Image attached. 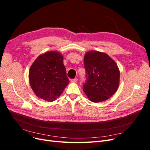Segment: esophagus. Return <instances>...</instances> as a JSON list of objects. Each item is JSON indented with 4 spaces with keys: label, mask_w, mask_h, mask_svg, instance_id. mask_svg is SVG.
<instances>
[{
    "label": "esophagus",
    "mask_w": 150,
    "mask_h": 150,
    "mask_svg": "<svg viewBox=\"0 0 150 150\" xmlns=\"http://www.w3.org/2000/svg\"><path fill=\"white\" fill-rule=\"evenodd\" d=\"M77 81H78V79H77V78H75V79H71V82L72 83H76V82H77Z\"/></svg>",
    "instance_id": "esophagus-1"
}]
</instances>
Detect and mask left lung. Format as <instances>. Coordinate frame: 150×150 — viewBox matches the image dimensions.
<instances>
[{
    "mask_svg": "<svg viewBox=\"0 0 150 150\" xmlns=\"http://www.w3.org/2000/svg\"><path fill=\"white\" fill-rule=\"evenodd\" d=\"M87 81L83 91L91 101H106L117 91L120 72L115 61L107 54L96 51H88L84 57Z\"/></svg>",
    "mask_w": 150,
    "mask_h": 150,
    "instance_id": "1",
    "label": "left lung"
}]
</instances>
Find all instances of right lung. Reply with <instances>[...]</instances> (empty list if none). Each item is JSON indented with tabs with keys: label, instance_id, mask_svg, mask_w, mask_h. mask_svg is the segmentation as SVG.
<instances>
[{
	"label": "right lung",
	"instance_id": "1",
	"mask_svg": "<svg viewBox=\"0 0 150 150\" xmlns=\"http://www.w3.org/2000/svg\"><path fill=\"white\" fill-rule=\"evenodd\" d=\"M29 81L38 98L49 102L56 100L69 83L62 54L51 51L39 55L30 66Z\"/></svg>",
	"mask_w": 150,
	"mask_h": 150
}]
</instances>
